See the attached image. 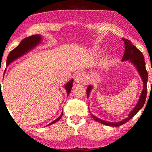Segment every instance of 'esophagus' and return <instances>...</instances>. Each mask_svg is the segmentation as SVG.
<instances>
[{"mask_svg":"<svg viewBox=\"0 0 152 152\" xmlns=\"http://www.w3.org/2000/svg\"><path fill=\"white\" fill-rule=\"evenodd\" d=\"M86 80H87V76L84 72H80L75 77V82L77 83H82L86 82Z\"/></svg>","mask_w":152,"mask_h":152,"instance_id":"obj_1","label":"esophagus"}]
</instances>
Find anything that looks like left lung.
<instances>
[{"label": "left lung", "instance_id": "obj_1", "mask_svg": "<svg viewBox=\"0 0 152 152\" xmlns=\"http://www.w3.org/2000/svg\"><path fill=\"white\" fill-rule=\"evenodd\" d=\"M124 41V44H125V52H124V54L122 58L123 61H124L129 60L130 62H131L132 64H134V66L136 67L137 71H138L140 75L142 80L143 81V89L142 91L140 97L137 102V105H135V107L133 108V110L131 112V113L129 114L128 117L122 120L121 121L119 122H115V123H112V122H108L103 121V120L100 119L99 118L96 117V116L93 115L91 114V117L95 121H97L100 124H104L106 126H120L123 125L125 123H126L127 121H129L130 119H132V117H133L143 107L144 104H145L146 97H147V80H148V74H147V71L146 70L145 67V58H144L143 54H142V52L140 51L136 47L134 46L132 44L131 41L127 39H122ZM93 86L91 85L88 86L87 89H86V94H87V98L89 96V94L91 91Z\"/></svg>", "mask_w": 152, "mask_h": 152}]
</instances>
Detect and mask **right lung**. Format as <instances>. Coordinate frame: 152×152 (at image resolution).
Wrapping results in <instances>:
<instances>
[{
    "label": "right lung",
    "instance_id": "add662e5",
    "mask_svg": "<svg viewBox=\"0 0 152 152\" xmlns=\"http://www.w3.org/2000/svg\"><path fill=\"white\" fill-rule=\"evenodd\" d=\"M41 40H42V37H41V35H31V36L26 37V38L21 40L20 44L10 52V54L7 58V66H8L9 64H10L12 62L16 60V59L19 58V57H21V56H23V54H25L26 53L28 52V51L31 50L33 48H34L35 47H36V45H38L39 43L40 42ZM5 70H6V69H5ZM4 73H5V72H4ZM72 83H73V80H71L70 81H69L68 83H67L64 86L67 91V94H68H68H70V92L71 91ZM0 84H1V81H0ZM0 88H1V86ZM1 94H2V91L1 89H0V96L1 95ZM62 115H63V112L61 115L59 116L58 118H57L56 119H55L54 121L52 122V123H50L49 125H51V124H54L56 123V121H58V120L62 117Z\"/></svg>",
    "mask_w": 152,
    "mask_h": 152
}]
</instances>
